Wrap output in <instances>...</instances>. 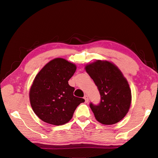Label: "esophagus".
<instances>
[{
	"label": "esophagus",
	"instance_id": "34e87169",
	"mask_svg": "<svg viewBox=\"0 0 158 158\" xmlns=\"http://www.w3.org/2000/svg\"><path fill=\"white\" fill-rule=\"evenodd\" d=\"M84 100H85V102H89V98H88V96L87 95H84Z\"/></svg>",
	"mask_w": 158,
	"mask_h": 158
}]
</instances>
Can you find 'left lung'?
Returning a JSON list of instances; mask_svg holds the SVG:
<instances>
[{
	"label": "left lung",
	"instance_id": "obj_1",
	"mask_svg": "<svg viewBox=\"0 0 158 158\" xmlns=\"http://www.w3.org/2000/svg\"><path fill=\"white\" fill-rule=\"evenodd\" d=\"M85 69L98 86L101 96L98 105L90 104L95 119L106 125L121 121L129 111L132 101L129 84L121 71L106 60L88 64Z\"/></svg>",
	"mask_w": 158,
	"mask_h": 158
}]
</instances>
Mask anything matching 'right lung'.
<instances>
[{"label":"right lung","mask_w":158,"mask_h":158,"mask_svg":"<svg viewBox=\"0 0 158 158\" xmlns=\"http://www.w3.org/2000/svg\"><path fill=\"white\" fill-rule=\"evenodd\" d=\"M77 69L75 64L62 58L47 63L37 73L29 91L31 107L42 121L53 125L68 123L77 106L85 101L74 96L68 84Z\"/></svg>","instance_id":"add662e5"}]
</instances>
